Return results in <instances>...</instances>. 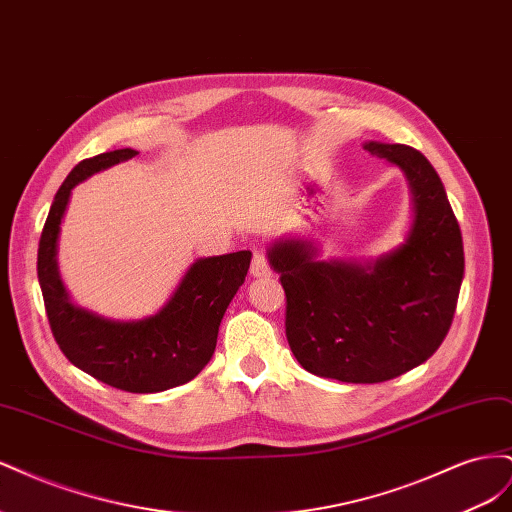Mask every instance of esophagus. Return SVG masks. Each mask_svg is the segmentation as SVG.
<instances>
[{
  "mask_svg": "<svg viewBox=\"0 0 512 512\" xmlns=\"http://www.w3.org/2000/svg\"><path fill=\"white\" fill-rule=\"evenodd\" d=\"M250 273H252L254 277H269V275H271V269H269L267 258L262 256V254H254L252 265H250Z\"/></svg>",
  "mask_w": 512,
  "mask_h": 512,
  "instance_id": "34e87169",
  "label": "esophagus"
}]
</instances>
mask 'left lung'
Here are the masks:
<instances>
[{"instance_id": "1", "label": "left lung", "mask_w": 512, "mask_h": 512, "mask_svg": "<svg viewBox=\"0 0 512 512\" xmlns=\"http://www.w3.org/2000/svg\"><path fill=\"white\" fill-rule=\"evenodd\" d=\"M412 196L406 241L374 260H320L312 241L282 237L267 256L286 292V337L303 369L374 384L425 363L451 329L463 280V241L436 168L421 151L378 141Z\"/></svg>"}]
</instances>
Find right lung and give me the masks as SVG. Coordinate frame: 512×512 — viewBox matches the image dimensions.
<instances>
[{
  "instance_id": "add662e5",
  "label": "right lung",
  "mask_w": 512,
  "mask_h": 512,
  "mask_svg": "<svg viewBox=\"0 0 512 512\" xmlns=\"http://www.w3.org/2000/svg\"><path fill=\"white\" fill-rule=\"evenodd\" d=\"M134 156L136 149H115L70 170L44 222L38 280L55 342L74 367L121 391L160 393L190 382L211 361L220 322L245 282L252 252L194 260L170 299L143 320H111L74 305L57 265L59 232L72 190Z\"/></svg>"
}]
</instances>
